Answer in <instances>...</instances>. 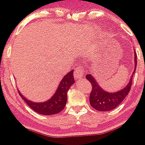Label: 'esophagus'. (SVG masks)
Segmentation results:
<instances>
[{
	"label": "esophagus",
	"instance_id": "obj_1",
	"mask_svg": "<svg viewBox=\"0 0 145 145\" xmlns=\"http://www.w3.org/2000/svg\"><path fill=\"white\" fill-rule=\"evenodd\" d=\"M84 69H83V67H78L75 70V74H74V76L76 80H79L81 78H83V76H84Z\"/></svg>",
	"mask_w": 145,
	"mask_h": 145
}]
</instances>
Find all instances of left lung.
<instances>
[{"label":"left lung","mask_w":145,"mask_h":145,"mask_svg":"<svg viewBox=\"0 0 145 145\" xmlns=\"http://www.w3.org/2000/svg\"><path fill=\"white\" fill-rule=\"evenodd\" d=\"M135 52V69L131 76L128 83L124 88L116 93H109L104 90L97 83L94 77L90 74L86 75V78L92 85V90L90 94V104L95 109L100 112H108L116 108L123 101L131 90L133 77L135 72L137 66V55Z\"/></svg>","instance_id":"left-lung-1"}]
</instances>
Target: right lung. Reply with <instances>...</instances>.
Instances as JSON below:
<instances>
[{
    "mask_svg": "<svg viewBox=\"0 0 145 145\" xmlns=\"http://www.w3.org/2000/svg\"><path fill=\"white\" fill-rule=\"evenodd\" d=\"M74 70L66 74L59 83L56 92L51 98L43 102H33L29 100L20 93V95L22 97L28 106L33 111L42 115H53L58 114L64 109L67 101V92L71 86L74 83Z\"/></svg>",
    "mask_w": 145,
    "mask_h": 145,
    "instance_id": "right-lung-1",
    "label": "right lung"
}]
</instances>
